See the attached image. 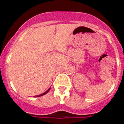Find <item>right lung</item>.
Returning a JSON list of instances; mask_svg holds the SVG:
<instances>
[{"instance_id":"obj_1","label":"right lung","mask_w":124,"mask_h":124,"mask_svg":"<svg viewBox=\"0 0 124 124\" xmlns=\"http://www.w3.org/2000/svg\"><path fill=\"white\" fill-rule=\"evenodd\" d=\"M50 89H48V90H47L45 92V93H43V94H40V95H38V96H36V97H40V96H43V95L46 94V93H48V91H50Z\"/></svg>"}]
</instances>
